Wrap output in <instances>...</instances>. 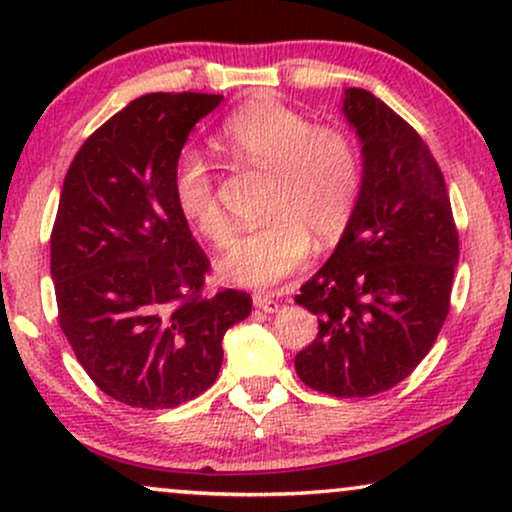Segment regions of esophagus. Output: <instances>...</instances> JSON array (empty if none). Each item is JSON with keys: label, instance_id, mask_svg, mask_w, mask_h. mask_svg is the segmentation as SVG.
Returning <instances> with one entry per match:
<instances>
[{"label": "esophagus", "instance_id": "34e87169", "mask_svg": "<svg viewBox=\"0 0 512 512\" xmlns=\"http://www.w3.org/2000/svg\"><path fill=\"white\" fill-rule=\"evenodd\" d=\"M254 307L261 312L272 314L279 310V303L272 296H268V293H254Z\"/></svg>", "mask_w": 512, "mask_h": 512}]
</instances>
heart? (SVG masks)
<instances>
[{
  "label": "heart",
  "mask_w": 512,
  "mask_h": 512,
  "mask_svg": "<svg viewBox=\"0 0 512 512\" xmlns=\"http://www.w3.org/2000/svg\"><path fill=\"white\" fill-rule=\"evenodd\" d=\"M221 146L235 163L270 172L268 223L242 233L219 261L226 282L268 289L307 263L312 237L328 247L345 233L361 193V156L338 128H317L277 100L251 102L223 123ZM172 198L195 235L223 247L230 221L212 165L186 149L174 160Z\"/></svg>",
  "instance_id": "obj_1"
}]
</instances>
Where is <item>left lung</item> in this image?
<instances>
[{
  "mask_svg": "<svg viewBox=\"0 0 512 512\" xmlns=\"http://www.w3.org/2000/svg\"><path fill=\"white\" fill-rule=\"evenodd\" d=\"M342 114L361 142V193L331 258L296 303L319 333L296 354L307 387L375 396L429 354L450 312L459 235L443 172L415 128L380 97L347 88Z\"/></svg>",
  "mask_w": 512,
  "mask_h": 512,
  "instance_id": "8db88e82",
  "label": "left lung"
}]
</instances>
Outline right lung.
I'll return each mask as SVG.
<instances>
[{
  "mask_svg": "<svg viewBox=\"0 0 512 512\" xmlns=\"http://www.w3.org/2000/svg\"><path fill=\"white\" fill-rule=\"evenodd\" d=\"M223 95L149 93L97 128L62 184L51 235L60 328L104 394L177 408L219 377L251 296H202L209 261L172 198V170Z\"/></svg>",
  "mask_w": 512,
  "mask_h": 512,
  "instance_id": "1",
  "label": "right lung"
}]
</instances>
